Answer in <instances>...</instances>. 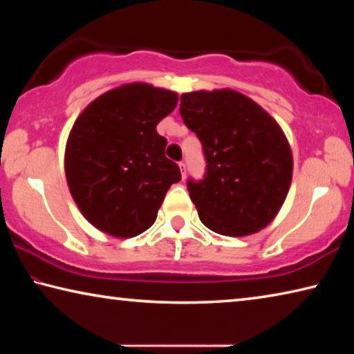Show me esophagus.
Segmentation results:
<instances>
[{
    "label": "esophagus",
    "instance_id": "1",
    "mask_svg": "<svg viewBox=\"0 0 354 354\" xmlns=\"http://www.w3.org/2000/svg\"><path fill=\"white\" fill-rule=\"evenodd\" d=\"M179 170H181V176L183 179L187 175V167H185V162H179Z\"/></svg>",
    "mask_w": 354,
    "mask_h": 354
}]
</instances>
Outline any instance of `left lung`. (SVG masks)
<instances>
[{
  "label": "left lung",
  "instance_id": "1",
  "mask_svg": "<svg viewBox=\"0 0 354 354\" xmlns=\"http://www.w3.org/2000/svg\"><path fill=\"white\" fill-rule=\"evenodd\" d=\"M179 112L198 136L207 162L205 179L187 183L201 223L230 237L270 225L293 173L290 143L277 120L232 88L183 93Z\"/></svg>",
  "mask_w": 354,
  "mask_h": 354
}]
</instances>
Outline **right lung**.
Masks as SVG:
<instances>
[{
    "instance_id": "add662e5",
    "label": "right lung",
    "mask_w": 354,
    "mask_h": 354,
    "mask_svg": "<svg viewBox=\"0 0 354 354\" xmlns=\"http://www.w3.org/2000/svg\"><path fill=\"white\" fill-rule=\"evenodd\" d=\"M178 93L129 82L87 104L65 145V178L77 209L104 234L129 239L151 226L167 190L181 179L156 127Z\"/></svg>"
}]
</instances>
